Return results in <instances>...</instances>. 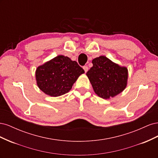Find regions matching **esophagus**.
<instances>
[{
	"mask_svg": "<svg viewBox=\"0 0 158 158\" xmlns=\"http://www.w3.org/2000/svg\"><path fill=\"white\" fill-rule=\"evenodd\" d=\"M83 69L84 70L85 73H87L88 70V66H83Z\"/></svg>",
	"mask_w": 158,
	"mask_h": 158,
	"instance_id": "obj_1",
	"label": "esophagus"
}]
</instances>
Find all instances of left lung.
I'll return each instance as SVG.
<instances>
[{"mask_svg": "<svg viewBox=\"0 0 158 158\" xmlns=\"http://www.w3.org/2000/svg\"><path fill=\"white\" fill-rule=\"evenodd\" d=\"M92 64L86 75L99 97L106 99L113 98L126 88L128 69L125 66L113 63L106 56L95 58Z\"/></svg>", "mask_w": 158, "mask_h": 158, "instance_id": "left-lung-1", "label": "left lung"}]
</instances>
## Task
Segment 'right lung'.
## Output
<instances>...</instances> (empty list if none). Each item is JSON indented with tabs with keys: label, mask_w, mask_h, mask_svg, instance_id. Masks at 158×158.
<instances>
[{
	"label": "right lung",
	"mask_w": 158,
	"mask_h": 158,
	"mask_svg": "<svg viewBox=\"0 0 158 158\" xmlns=\"http://www.w3.org/2000/svg\"><path fill=\"white\" fill-rule=\"evenodd\" d=\"M84 73L76 61L58 55L39 66L35 71L37 86L45 94L58 97L68 93L79 76Z\"/></svg>",
	"instance_id": "right-lung-1"
}]
</instances>
